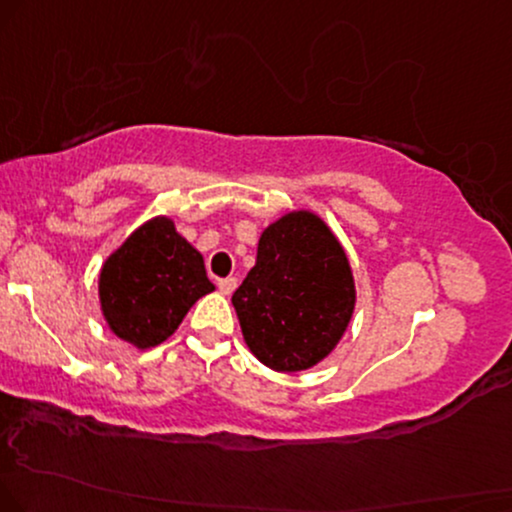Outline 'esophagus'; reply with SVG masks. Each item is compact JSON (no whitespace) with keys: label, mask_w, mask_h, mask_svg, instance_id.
<instances>
[{"label":"esophagus","mask_w":512,"mask_h":512,"mask_svg":"<svg viewBox=\"0 0 512 512\" xmlns=\"http://www.w3.org/2000/svg\"><path fill=\"white\" fill-rule=\"evenodd\" d=\"M235 287H237L235 277H223V280H218V289L223 294H232V292H235Z\"/></svg>","instance_id":"34e87169"}]
</instances>
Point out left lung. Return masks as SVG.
Masks as SVG:
<instances>
[{
  "label": "left lung",
  "instance_id": "obj_1",
  "mask_svg": "<svg viewBox=\"0 0 512 512\" xmlns=\"http://www.w3.org/2000/svg\"><path fill=\"white\" fill-rule=\"evenodd\" d=\"M353 304L349 258L311 211L287 213L263 230L256 266L232 294L246 346L277 372L323 361L342 339Z\"/></svg>",
  "mask_w": 512,
  "mask_h": 512
}]
</instances>
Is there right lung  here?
<instances>
[{"instance_id": "1", "label": "right lung", "mask_w": 512, "mask_h": 512, "mask_svg": "<svg viewBox=\"0 0 512 512\" xmlns=\"http://www.w3.org/2000/svg\"><path fill=\"white\" fill-rule=\"evenodd\" d=\"M208 292L213 282L204 258L168 218H154L132 232L99 275L106 323L137 349L166 342L194 301Z\"/></svg>"}]
</instances>
